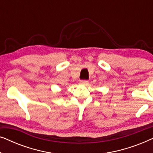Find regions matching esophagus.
Wrapping results in <instances>:
<instances>
[{"label":"esophagus","instance_id":"34e87169","mask_svg":"<svg viewBox=\"0 0 153 153\" xmlns=\"http://www.w3.org/2000/svg\"><path fill=\"white\" fill-rule=\"evenodd\" d=\"M88 81L87 80H81L80 81V84L81 85H86L88 84Z\"/></svg>","mask_w":153,"mask_h":153}]
</instances>
